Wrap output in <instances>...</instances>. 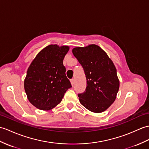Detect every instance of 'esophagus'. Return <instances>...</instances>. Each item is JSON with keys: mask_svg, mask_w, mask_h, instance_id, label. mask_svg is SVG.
<instances>
[{"mask_svg": "<svg viewBox=\"0 0 149 149\" xmlns=\"http://www.w3.org/2000/svg\"><path fill=\"white\" fill-rule=\"evenodd\" d=\"M70 82H71V84L72 86H74V79H72L70 80Z\"/></svg>", "mask_w": 149, "mask_h": 149, "instance_id": "obj_1", "label": "esophagus"}]
</instances>
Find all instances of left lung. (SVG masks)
<instances>
[{
	"mask_svg": "<svg viewBox=\"0 0 149 149\" xmlns=\"http://www.w3.org/2000/svg\"><path fill=\"white\" fill-rule=\"evenodd\" d=\"M72 53L84 68L87 79L86 91L78 95L79 102L92 112L105 111L116 100L119 89L113 61L96 44L74 47Z\"/></svg>",
	"mask_w": 149,
	"mask_h": 149,
	"instance_id": "1",
	"label": "left lung"
}]
</instances>
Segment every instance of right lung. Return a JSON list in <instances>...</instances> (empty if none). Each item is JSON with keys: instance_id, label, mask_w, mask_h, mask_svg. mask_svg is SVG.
<instances>
[{"instance_id": "add662e5", "label": "right lung", "mask_w": 149, "mask_h": 149, "mask_svg": "<svg viewBox=\"0 0 149 149\" xmlns=\"http://www.w3.org/2000/svg\"><path fill=\"white\" fill-rule=\"evenodd\" d=\"M69 49L68 46L49 45L37 54L28 68L24 88L29 101L38 109H53L72 87L63 63Z\"/></svg>"}]
</instances>
